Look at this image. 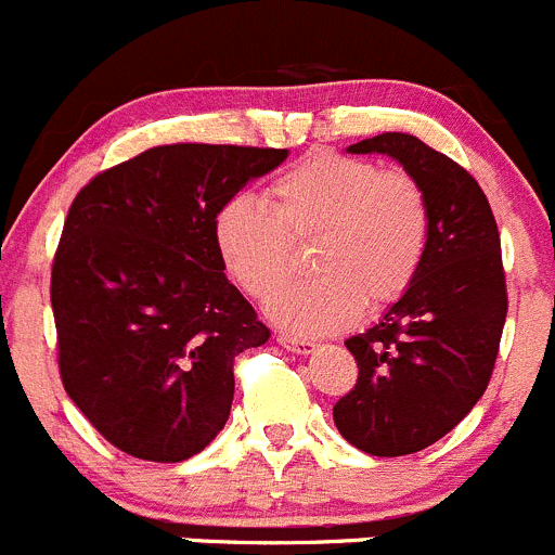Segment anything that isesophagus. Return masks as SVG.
Returning a JSON list of instances; mask_svg holds the SVG:
<instances>
[{
    "mask_svg": "<svg viewBox=\"0 0 555 555\" xmlns=\"http://www.w3.org/2000/svg\"><path fill=\"white\" fill-rule=\"evenodd\" d=\"M278 343L283 345L285 350H291V353H296V356H307V353H312V350L318 348V345L310 343V339H296V337H288V334H280Z\"/></svg>",
    "mask_w": 555,
    "mask_h": 555,
    "instance_id": "esophagus-1",
    "label": "esophagus"
}]
</instances>
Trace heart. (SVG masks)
I'll use <instances>...</instances> for the list:
<instances>
[{
	"label": "heart",
	"instance_id": "heart-1",
	"mask_svg": "<svg viewBox=\"0 0 555 555\" xmlns=\"http://www.w3.org/2000/svg\"><path fill=\"white\" fill-rule=\"evenodd\" d=\"M272 210L240 194L212 218V243L229 278L254 299L294 272V243H310L318 278L283 288L270 315L285 332L321 337L393 305L413 285L429 248V202L408 172L318 151L280 172Z\"/></svg>",
	"mask_w": 555,
	"mask_h": 555
}]
</instances>
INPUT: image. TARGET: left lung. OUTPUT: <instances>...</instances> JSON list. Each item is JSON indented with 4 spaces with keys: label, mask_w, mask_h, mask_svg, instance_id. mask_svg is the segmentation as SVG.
<instances>
[{
    "label": "left lung",
    "mask_w": 555,
    "mask_h": 555,
    "mask_svg": "<svg viewBox=\"0 0 555 555\" xmlns=\"http://www.w3.org/2000/svg\"><path fill=\"white\" fill-rule=\"evenodd\" d=\"M348 153L391 156L429 202L421 272L375 326L345 339L359 380L334 404L350 446L408 456L446 437L491 380L507 315L502 245L477 180L418 137L386 131Z\"/></svg>",
    "instance_id": "left-lung-1"
}]
</instances>
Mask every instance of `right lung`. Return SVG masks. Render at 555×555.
<instances>
[{
	"label": "right lung",
	"mask_w": 555,
	"mask_h": 555,
	"mask_svg": "<svg viewBox=\"0 0 555 555\" xmlns=\"http://www.w3.org/2000/svg\"><path fill=\"white\" fill-rule=\"evenodd\" d=\"M285 158V147L162 145L75 196L51 278L59 370L118 451L185 462L227 426L234 356L270 328L223 275L212 218Z\"/></svg>",
	"instance_id": "right-lung-1"
}]
</instances>
